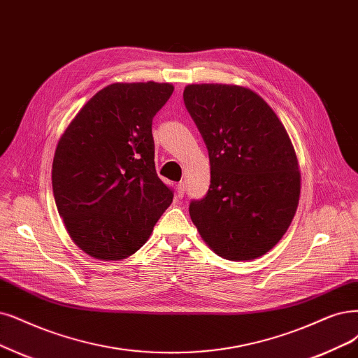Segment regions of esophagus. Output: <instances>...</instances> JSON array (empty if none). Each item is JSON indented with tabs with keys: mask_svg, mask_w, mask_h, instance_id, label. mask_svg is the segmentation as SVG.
<instances>
[{
	"mask_svg": "<svg viewBox=\"0 0 358 358\" xmlns=\"http://www.w3.org/2000/svg\"><path fill=\"white\" fill-rule=\"evenodd\" d=\"M184 192H186V186H184L182 181H180L178 186H177V197H178V199H181V197L184 196Z\"/></svg>",
	"mask_w": 358,
	"mask_h": 358,
	"instance_id": "obj_1",
	"label": "esophagus"
}]
</instances>
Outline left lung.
Wrapping results in <instances>:
<instances>
[{"label":"left lung","mask_w":358,"mask_h":358,"mask_svg":"<svg viewBox=\"0 0 358 358\" xmlns=\"http://www.w3.org/2000/svg\"><path fill=\"white\" fill-rule=\"evenodd\" d=\"M184 104L206 144L210 184L190 217L214 252L255 259L279 242L299 202L298 159L280 119L252 90L192 84Z\"/></svg>","instance_id":"8db88e82"}]
</instances>
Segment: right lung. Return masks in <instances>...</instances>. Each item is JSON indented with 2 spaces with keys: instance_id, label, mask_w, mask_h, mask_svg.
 <instances>
[{
  "instance_id": "right-lung-1",
  "label": "right lung",
  "mask_w": 358,
  "mask_h": 358,
  "mask_svg": "<svg viewBox=\"0 0 358 358\" xmlns=\"http://www.w3.org/2000/svg\"><path fill=\"white\" fill-rule=\"evenodd\" d=\"M174 87L116 83L78 112L52 159V193L72 241L103 261L124 259L148 242L174 192L155 168L153 116Z\"/></svg>"
}]
</instances>
